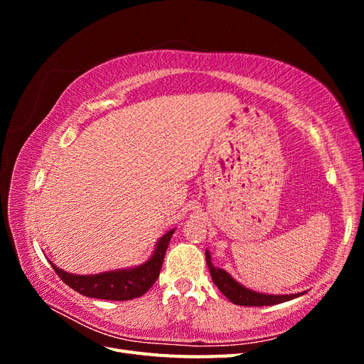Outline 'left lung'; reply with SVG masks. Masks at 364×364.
<instances>
[{
	"instance_id": "obj_1",
	"label": "left lung",
	"mask_w": 364,
	"mask_h": 364,
	"mask_svg": "<svg viewBox=\"0 0 364 364\" xmlns=\"http://www.w3.org/2000/svg\"><path fill=\"white\" fill-rule=\"evenodd\" d=\"M206 255V264L209 267V273H211V278L214 284L218 287L228 299L235 304V305H243V306H264V305H277L281 302H287L294 299V297L301 296L304 293H296V294H264L246 289L245 285L237 282L230 274L223 270L213 266L211 255L209 252H205Z\"/></svg>"
}]
</instances>
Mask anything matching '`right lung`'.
I'll return each mask as SVG.
<instances>
[{"label": "right lung", "instance_id": "1", "mask_svg": "<svg viewBox=\"0 0 364 364\" xmlns=\"http://www.w3.org/2000/svg\"><path fill=\"white\" fill-rule=\"evenodd\" d=\"M173 232L174 229L162 235L150 259L134 269H121L98 274H74L59 269L53 262L50 264L60 279L77 293L94 297V299L130 301L149 291L151 285L156 282Z\"/></svg>", "mask_w": 364, "mask_h": 364}]
</instances>
